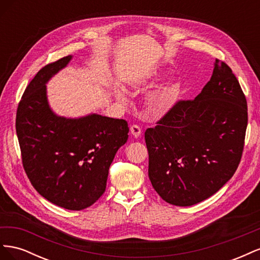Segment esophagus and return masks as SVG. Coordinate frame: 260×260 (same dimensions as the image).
I'll return each instance as SVG.
<instances>
[{
    "label": "esophagus",
    "instance_id": "34e87169",
    "mask_svg": "<svg viewBox=\"0 0 260 260\" xmlns=\"http://www.w3.org/2000/svg\"><path fill=\"white\" fill-rule=\"evenodd\" d=\"M130 132L135 138H139L141 135H142V129H141L138 124H132L130 127Z\"/></svg>",
    "mask_w": 260,
    "mask_h": 260
}]
</instances>
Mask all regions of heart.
<instances>
[{
	"instance_id": "b5f03b06",
	"label": "heart",
	"mask_w": 260,
	"mask_h": 260,
	"mask_svg": "<svg viewBox=\"0 0 260 260\" xmlns=\"http://www.w3.org/2000/svg\"><path fill=\"white\" fill-rule=\"evenodd\" d=\"M174 99V90L165 89L160 92L153 94L152 98L149 99L148 105L152 111L156 113H165L168 111Z\"/></svg>"
}]
</instances>
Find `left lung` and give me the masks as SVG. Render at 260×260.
<instances>
[{"label": "left lung", "mask_w": 260, "mask_h": 260, "mask_svg": "<svg viewBox=\"0 0 260 260\" xmlns=\"http://www.w3.org/2000/svg\"><path fill=\"white\" fill-rule=\"evenodd\" d=\"M247 120V102L237 77L216 58L199 95L178 101L145 131L148 177L155 191L176 206H191L214 195L239 167Z\"/></svg>", "instance_id": "1"}]
</instances>
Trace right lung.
<instances>
[{"mask_svg": "<svg viewBox=\"0 0 260 260\" xmlns=\"http://www.w3.org/2000/svg\"><path fill=\"white\" fill-rule=\"evenodd\" d=\"M72 56L50 62L27 85L16 114V132L23 169L31 184L59 207L82 210L106 188L109 166L128 140L124 119L89 115L66 119L55 115L45 83Z\"/></svg>", "mask_w": 260, "mask_h": 260, "instance_id": "1", "label": "right lung"}]
</instances>
